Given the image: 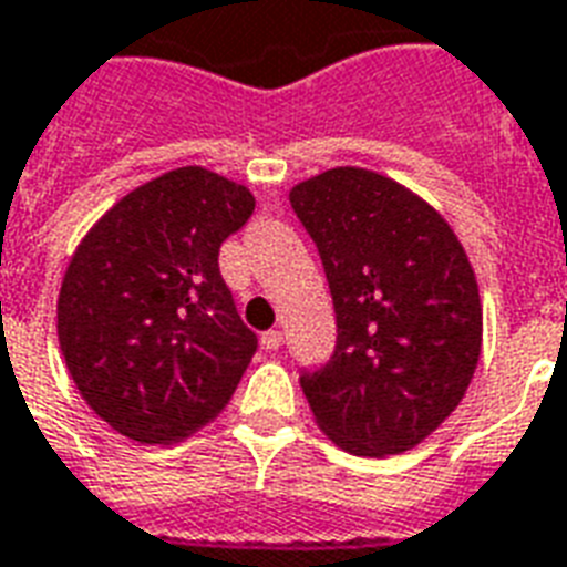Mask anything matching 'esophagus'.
Here are the masks:
<instances>
[{"label": "esophagus", "mask_w": 567, "mask_h": 567, "mask_svg": "<svg viewBox=\"0 0 567 567\" xmlns=\"http://www.w3.org/2000/svg\"><path fill=\"white\" fill-rule=\"evenodd\" d=\"M282 330H267L265 336H261V344H265L267 351H279L282 348Z\"/></svg>", "instance_id": "1"}]
</instances>
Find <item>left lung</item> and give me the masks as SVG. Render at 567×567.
<instances>
[{"label": "left lung", "instance_id": "left-lung-1", "mask_svg": "<svg viewBox=\"0 0 567 567\" xmlns=\"http://www.w3.org/2000/svg\"><path fill=\"white\" fill-rule=\"evenodd\" d=\"M336 309V351L302 369L315 422L353 455H399L461 404L482 302L449 223L395 181L330 168L291 189Z\"/></svg>", "mask_w": 567, "mask_h": 567}]
</instances>
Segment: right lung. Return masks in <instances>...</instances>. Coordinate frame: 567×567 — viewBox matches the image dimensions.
Instances as JSON below:
<instances>
[{
    "instance_id": "1",
    "label": "right lung",
    "mask_w": 567,
    "mask_h": 567,
    "mask_svg": "<svg viewBox=\"0 0 567 567\" xmlns=\"http://www.w3.org/2000/svg\"><path fill=\"white\" fill-rule=\"evenodd\" d=\"M252 193L184 166L121 198L73 252L59 344L85 404L118 434L172 443L219 416L258 348L219 274Z\"/></svg>"
}]
</instances>
